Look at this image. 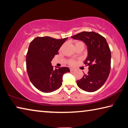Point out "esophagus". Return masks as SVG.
Returning <instances> with one entry per match:
<instances>
[{"label":"esophagus","mask_w":128,"mask_h":128,"mask_svg":"<svg viewBox=\"0 0 128 128\" xmlns=\"http://www.w3.org/2000/svg\"><path fill=\"white\" fill-rule=\"evenodd\" d=\"M70 70L71 72H73V71L75 70V69H74V68H70Z\"/></svg>","instance_id":"obj_1"}]
</instances>
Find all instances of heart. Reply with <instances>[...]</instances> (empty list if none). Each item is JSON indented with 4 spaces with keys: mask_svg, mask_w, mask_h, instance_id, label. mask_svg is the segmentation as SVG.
<instances>
[{
    "mask_svg": "<svg viewBox=\"0 0 128 128\" xmlns=\"http://www.w3.org/2000/svg\"><path fill=\"white\" fill-rule=\"evenodd\" d=\"M74 45H75V47L76 48V47H78V46H80V45H84V43H83L82 41H76L75 42V43H74ZM76 62L75 60L70 59V60H68V64L70 65V66H74V65L76 64Z\"/></svg>",
    "mask_w": 128,
    "mask_h": 128,
    "instance_id": "b5f03b06",
    "label": "heart"
}]
</instances>
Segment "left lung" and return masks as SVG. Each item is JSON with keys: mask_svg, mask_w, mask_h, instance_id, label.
<instances>
[{"mask_svg": "<svg viewBox=\"0 0 128 128\" xmlns=\"http://www.w3.org/2000/svg\"><path fill=\"white\" fill-rule=\"evenodd\" d=\"M72 38L84 41L88 55L84 64L89 66L87 74L76 80L78 86L85 91L92 92L104 84L111 69V51L105 38L94 32L83 31Z\"/></svg>", "mask_w": 128, "mask_h": 128, "instance_id": "left-lung-1", "label": "left lung"}]
</instances>
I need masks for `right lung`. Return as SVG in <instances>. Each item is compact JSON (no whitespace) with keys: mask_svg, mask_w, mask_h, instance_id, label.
Returning a JSON list of instances; mask_svg holds the SVG:
<instances>
[{"mask_svg":"<svg viewBox=\"0 0 128 128\" xmlns=\"http://www.w3.org/2000/svg\"><path fill=\"white\" fill-rule=\"evenodd\" d=\"M68 38L56 39L51 37H38L30 44L26 54V69L31 82L37 89L49 93L62 85V76L70 72L68 67L57 68L51 62Z\"/></svg>","mask_w":128,"mask_h":128,"instance_id":"add662e5","label":"right lung"}]
</instances>
